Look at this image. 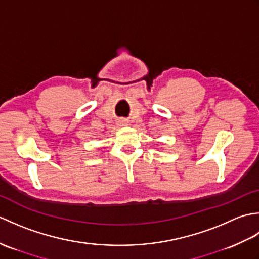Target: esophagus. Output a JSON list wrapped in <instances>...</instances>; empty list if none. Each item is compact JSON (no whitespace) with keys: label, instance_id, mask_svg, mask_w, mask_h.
<instances>
[{"label":"esophagus","instance_id":"34e87169","mask_svg":"<svg viewBox=\"0 0 259 259\" xmlns=\"http://www.w3.org/2000/svg\"><path fill=\"white\" fill-rule=\"evenodd\" d=\"M119 124L120 125H126V124H128V122H126V121H124V120H121V121H119Z\"/></svg>","mask_w":259,"mask_h":259}]
</instances>
